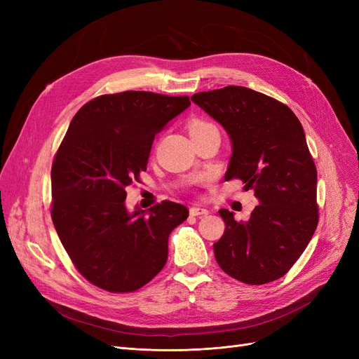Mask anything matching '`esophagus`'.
Returning <instances> with one entry per match:
<instances>
[{"mask_svg":"<svg viewBox=\"0 0 359 359\" xmlns=\"http://www.w3.org/2000/svg\"><path fill=\"white\" fill-rule=\"evenodd\" d=\"M190 214L191 215H205V214H208V210L202 208V206H191Z\"/></svg>","mask_w":359,"mask_h":359,"instance_id":"1","label":"esophagus"}]
</instances>
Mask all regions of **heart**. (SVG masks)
<instances>
[{
  "mask_svg": "<svg viewBox=\"0 0 359 359\" xmlns=\"http://www.w3.org/2000/svg\"><path fill=\"white\" fill-rule=\"evenodd\" d=\"M208 127H211L210 123L202 121V119H193V121L189 123V133H190V135L198 133V132H201V130L208 128Z\"/></svg>",
  "mask_w": 359,
  "mask_h": 359,
  "instance_id": "1",
  "label": "heart"
}]
</instances>
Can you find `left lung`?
Segmentation results:
<instances>
[{"instance_id": "left-lung-1", "label": "left lung", "mask_w": 359, "mask_h": 359, "mask_svg": "<svg viewBox=\"0 0 359 359\" xmlns=\"http://www.w3.org/2000/svg\"><path fill=\"white\" fill-rule=\"evenodd\" d=\"M232 142L224 178H240L259 205L247 222L220 210L226 229L214 244L217 264L247 285L283 277L316 231L318 172L306 135L289 107L245 86L191 95Z\"/></svg>"}]
</instances>
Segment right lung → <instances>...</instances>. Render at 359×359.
I'll list each match as a JSON object with an SVG mask.
<instances>
[{
	"instance_id": "right-lung-1",
	"label": "right lung",
	"mask_w": 359,
	"mask_h": 359,
	"mask_svg": "<svg viewBox=\"0 0 359 359\" xmlns=\"http://www.w3.org/2000/svg\"><path fill=\"white\" fill-rule=\"evenodd\" d=\"M190 106L187 95L104 94L72 119L53 158L52 222L79 273L114 293L153 280L168 260L170 232L189 217L163 201L128 212L126 189L147 170L153 140Z\"/></svg>"
}]
</instances>
